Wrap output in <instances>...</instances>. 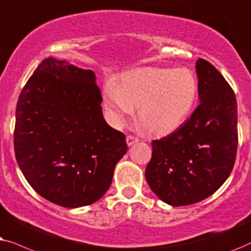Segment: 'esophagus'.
<instances>
[{"instance_id":"esophagus-1","label":"esophagus","mask_w":251,"mask_h":251,"mask_svg":"<svg viewBox=\"0 0 251 251\" xmlns=\"http://www.w3.org/2000/svg\"><path fill=\"white\" fill-rule=\"evenodd\" d=\"M126 142H127L128 146H132V145H134V143L139 142V138H136V136L129 134V135L126 136Z\"/></svg>"}]
</instances>
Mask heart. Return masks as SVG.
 <instances>
[{
	"label": "heart",
	"instance_id": "1",
	"mask_svg": "<svg viewBox=\"0 0 251 251\" xmlns=\"http://www.w3.org/2000/svg\"><path fill=\"white\" fill-rule=\"evenodd\" d=\"M199 94L195 75L186 69H140L123 75L120 85L108 82L103 105L115 126L134 113L153 135H168L190 115Z\"/></svg>",
	"mask_w": 251,
	"mask_h": 251
}]
</instances>
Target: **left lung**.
<instances>
[{"label": "left lung", "mask_w": 251, "mask_h": 251, "mask_svg": "<svg viewBox=\"0 0 251 251\" xmlns=\"http://www.w3.org/2000/svg\"><path fill=\"white\" fill-rule=\"evenodd\" d=\"M200 104L171 134L151 142L146 180L163 202L194 204L228 178L238 149V105L232 87L212 64L200 58Z\"/></svg>", "instance_id": "8db88e82"}]
</instances>
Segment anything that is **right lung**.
<instances>
[{
  "mask_svg": "<svg viewBox=\"0 0 251 251\" xmlns=\"http://www.w3.org/2000/svg\"><path fill=\"white\" fill-rule=\"evenodd\" d=\"M101 102L92 70L52 57L26 82L17 102L15 155L43 199L79 208L109 189L127 145L125 134L103 118Z\"/></svg>",
  "mask_w": 251,
  "mask_h": 251,
  "instance_id": "1",
  "label": "right lung"
}]
</instances>
